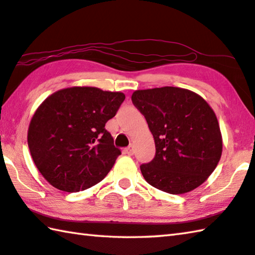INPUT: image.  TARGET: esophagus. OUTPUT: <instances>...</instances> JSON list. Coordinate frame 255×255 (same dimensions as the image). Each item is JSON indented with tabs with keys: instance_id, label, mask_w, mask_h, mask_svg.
<instances>
[{
	"instance_id": "1",
	"label": "esophagus",
	"mask_w": 255,
	"mask_h": 255,
	"mask_svg": "<svg viewBox=\"0 0 255 255\" xmlns=\"http://www.w3.org/2000/svg\"><path fill=\"white\" fill-rule=\"evenodd\" d=\"M125 151H126V154L129 155V156H132L133 155V147L130 145L129 147H127L126 149H125Z\"/></svg>"
}]
</instances>
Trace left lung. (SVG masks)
Masks as SVG:
<instances>
[{
	"label": "left lung",
	"instance_id": "8db88e82",
	"mask_svg": "<svg viewBox=\"0 0 255 255\" xmlns=\"http://www.w3.org/2000/svg\"><path fill=\"white\" fill-rule=\"evenodd\" d=\"M131 100L155 139L154 159L140 166L146 182L175 195L204 183L219 164L223 147L210 105L195 92L177 87L136 90Z\"/></svg>",
	"mask_w": 255,
	"mask_h": 255
}]
</instances>
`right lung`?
Wrapping results in <instances>:
<instances>
[{"label":"right lung","mask_w":255,"mask_h":255,"mask_svg":"<svg viewBox=\"0 0 255 255\" xmlns=\"http://www.w3.org/2000/svg\"><path fill=\"white\" fill-rule=\"evenodd\" d=\"M124 100L123 92L72 87L54 92L39 106L27 145L36 168L53 187L75 193L106 177L122 151L105 125Z\"/></svg>","instance_id":"obj_1"}]
</instances>
